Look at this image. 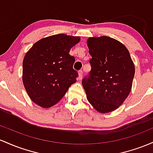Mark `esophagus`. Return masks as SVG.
Instances as JSON below:
<instances>
[{"instance_id": "1", "label": "esophagus", "mask_w": 153, "mask_h": 153, "mask_svg": "<svg viewBox=\"0 0 153 153\" xmlns=\"http://www.w3.org/2000/svg\"><path fill=\"white\" fill-rule=\"evenodd\" d=\"M82 76H83V72H82V71L81 70V71H79V76H78L79 79V80L82 79Z\"/></svg>"}]
</instances>
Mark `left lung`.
Segmentation results:
<instances>
[{
	"label": "left lung",
	"mask_w": 153,
	"mask_h": 153,
	"mask_svg": "<svg viewBox=\"0 0 153 153\" xmlns=\"http://www.w3.org/2000/svg\"><path fill=\"white\" fill-rule=\"evenodd\" d=\"M87 43L92 56L90 75L82 79L87 100L99 113L112 112L131 92L134 64L124 45L114 38L89 37Z\"/></svg>",
	"instance_id": "obj_1"
}]
</instances>
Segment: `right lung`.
I'll return each mask as SVG.
<instances>
[{"label":"right lung","mask_w":153,"mask_h":153,"mask_svg":"<svg viewBox=\"0 0 153 153\" xmlns=\"http://www.w3.org/2000/svg\"><path fill=\"white\" fill-rule=\"evenodd\" d=\"M79 41V37L58 34L39 39L27 51L22 81L32 102L43 108L52 107L76 82L75 58L69 51Z\"/></svg>","instance_id":"add662e5"}]
</instances>
